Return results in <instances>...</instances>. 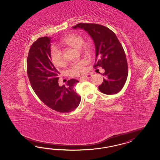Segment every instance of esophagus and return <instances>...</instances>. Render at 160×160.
Wrapping results in <instances>:
<instances>
[{
	"label": "esophagus",
	"instance_id": "obj_1",
	"mask_svg": "<svg viewBox=\"0 0 160 160\" xmlns=\"http://www.w3.org/2000/svg\"><path fill=\"white\" fill-rule=\"evenodd\" d=\"M92 75H91V74H88L87 75L80 78V80H82V79H89V78H92Z\"/></svg>",
	"mask_w": 160,
	"mask_h": 160
}]
</instances>
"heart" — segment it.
Segmentation results:
<instances>
[{
    "label": "heart",
    "mask_w": 160,
    "mask_h": 160,
    "mask_svg": "<svg viewBox=\"0 0 160 160\" xmlns=\"http://www.w3.org/2000/svg\"><path fill=\"white\" fill-rule=\"evenodd\" d=\"M84 40L81 36L78 34H71L65 37L60 42L61 45L72 47L75 48L81 49L85 54H89L92 50V46L89 43H83ZM51 60L54 64L57 67H62L65 64L62 51L57 46H53L50 50ZM88 64L86 59H81L72 64L69 69L68 73L71 77H77L80 75L85 71V66Z\"/></svg>",
    "instance_id": "obj_1"
}]
</instances>
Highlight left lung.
<instances>
[{"label": "left lung", "instance_id": "obj_1", "mask_svg": "<svg viewBox=\"0 0 160 160\" xmlns=\"http://www.w3.org/2000/svg\"><path fill=\"white\" fill-rule=\"evenodd\" d=\"M73 29L81 28L93 39L96 50L93 67L105 69L103 83L99 91L106 95L118 93L123 88L128 76V65L125 52L113 32L103 25L79 23Z\"/></svg>", "mask_w": 160, "mask_h": 160}]
</instances>
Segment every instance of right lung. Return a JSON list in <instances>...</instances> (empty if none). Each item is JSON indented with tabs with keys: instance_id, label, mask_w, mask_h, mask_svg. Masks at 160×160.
Instances as JSON below:
<instances>
[{
	"instance_id": "add662e5",
	"label": "right lung",
	"mask_w": 160,
	"mask_h": 160,
	"mask_svg": "<svg viewBox=\"0 0 160 160\" xmlns=\"http://www.w3.org/2000/svg\"><path fill=\"white\" fill-rule=\"evenodd\" d=\"M51 37H42L32 43L27 59V72L32 89L45 105L61 113H68L78 107L81 96L75 91L79 81L71 79L59 87L57 69L51 61Z\"/></svg>"
}]
</instances>
